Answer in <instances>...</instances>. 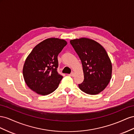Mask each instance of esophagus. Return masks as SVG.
<instances>
[{"label": "esophagus", "instance_id": "34e87169", "mask_svg": "<svg viewBox=\"0 0 134 134\" xmlns=\"http://www.w3.org/2000/svg\"><path fill=\"white\" fill-rule=\"evenodd\" d=\"M71 77H74V76H75V74H74V72H72V73L71 74H70L69 75Z\"/></svg>", "mask_w": 134, "mask_h": 134}]
</instances>
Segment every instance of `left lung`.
<instances>
[{"label": "left lung", "instance_id": "1", "mask_svg": "<svg viewBox=\"0 0 134 134\" xmlns=\"http://www.w3.org/2000/svg\"><path fill=\"white\" fill-rule=\"evenodd\" d=\"M81 61L83 81L79 84L81 91L96 95L107 86L112 78V65L105 49L98 42L86 37L70 40Z\"/></svg>", "mask_w": 134, "mask_h": 134}]
</instances>
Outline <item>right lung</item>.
<instances>
[{
	"instance_id": "right-lung-1",
	"label": "right lung",
	"mask_w": 134,
	"mask_h": 134,
	"mask_svg": "<svg viewBox=\"0 0 134 134\" xmlns=\"http://www.w3.org/2000/svg\"><path fill=\"white\" fill-rule=\"evenodd\" d=\"M67 41L58 38H48L36 45L27 57L23 67L26 85L36 93L46 95L58 87L63 76L57 72V57Z\"/></svg>"
}]
</instances>
